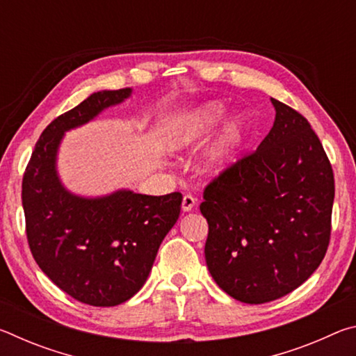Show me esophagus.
I'll return each instance as SVG.
<instances>
[{
	"label": "esophagus",
	"instance_id": "esophagus-1",
	"mask_svg": "<svg viewBox=\"0 0 356 356\" xmlns=\"http://www.w3.org/2000/svg\"><path fill=\"white\" fill-rule=\"evenodd\" d=\"M196 206V200L191 195H185L184 200H182V210L184 212H191V210H195Z\"/></svg>",
	"mask_w": 356,
	"mask_h": 356
}]
</instances>
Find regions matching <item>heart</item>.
Masks as SVG:
<instances>
[{"label": "heart", "mask_w": 356, "mask_h": 356, "mask_svg": "<svg viewBox=\"0 0 356 356\" xmlns=\"http://www.w3.org/2000/svg\"><path fill=\"white\" fill-rule=\"evenodd\" d=\"M226 113V105L209 100L190 110L179 120L171 136V149L191 150L207 140ZM248 136V122L243 114L229 116L201 159V171L206 176H221L236 165Z\"/></svg>", "instance_id": "heart-1"}]
</instances>
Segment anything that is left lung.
I'll return each mask as SVG.
<instances>
[{
	"label": "left lung",
	"instance_id": "obj_1",
	"mask_svg": "<svg viewBox=\"0 0 356 356\" xmlns=\"http://www.w3.org/2000/svg\"><path fill=\"white\" fill-rule=\"evenodd\" d=\"M272 100L275 122L254 154L204 191L207 268L242 303L284 297L316 272L328 248L333 170L308 120Z\"/></svg>",
	"mask_w": 356,
	"mask_h": 356
}]
</instances>
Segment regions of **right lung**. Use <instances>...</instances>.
Returning a JSON list of instances; mask_svg holds the SVG:
<instances>
[{"label":"right lung","mask_w":356,"mask_h":356,"mask_svg":"<svg viewBox=\"0 0 356 356\" xmlns=\"http://www.w3.org/2000/svg\"><path fill=\"white\" fill-rule=\"evenodd\" d=\"M131 92V88L92 92L56 118L35 143L23 176L22 204L35 262L61 291L91 306H116L140 291L182 204L177 191L149 196L119 188L83 196L59 177L65 131L91 122Z\"/></svg>","instance_id":"obj_1"}]
</instances>
